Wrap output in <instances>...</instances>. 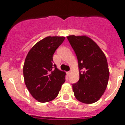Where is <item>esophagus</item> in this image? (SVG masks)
<instances>
[{"label": "esophagus", "mask_w": 125, "mask_h": 125, "mask_svg": "<svg viewBox=\"0 0 125 125\" xmlns=\"http://www.w3.org/2000/svg\"><path fill=\"white\" fill-rule=\"evenodd\" d=\"M67 74H68V76H69V75L71 74V72H70V71H68V72H67Z\"/></svg>", "instance_id": "esophagus-1"}]
</instances>
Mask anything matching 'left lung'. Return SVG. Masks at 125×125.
<instances>
[{
  "label": "left lung",
  "mask_w": 125,
  "mask_h": 125,
  "mask_svg": "<svg viewBox=\"0 0 125 125\" xmlns=\"http://www.w3.org/2000/svg\"><path fill=\"white\" fill-rule=\"evenodd\" d=\"M78 61L79 79L73 84L78 101L91 104L100 100L106 89L110 72L106 57L95 42L86 36H67Z\"/></svg>",
  "instance_id": "obj_1"
}]
</instances>
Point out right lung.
Here are the masks:
<instances>
[{"mask_svg": "<svg viewBox=\"0 0 125 125\" xmlns=\"http://www.w3.org/2000/svg\"><path fill=\"white\" fill-rule=\"evenodd\" d=\"M65 37L47 36L29 51L23 67L24 82L33 98L41 103L54 100L65 82L66 73L53 64V54Z\"/></svg>", "mask_w": 125, "mask_h": 125, "instance_id": "1", "label": "right lung"}]
</instances>
